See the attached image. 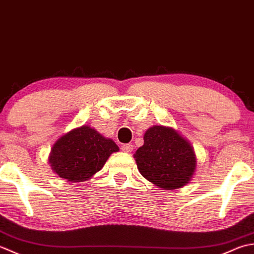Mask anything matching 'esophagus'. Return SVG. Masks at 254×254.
Masks as SVG:
<instances>
[{
  "mask_svg": "<svg viewBox=\"0 0 254 254\" xmlns=\"http://www.w3.org/2000/svg\"><path fill=\"white\" fill-rule=\"evenodd\" d=\"M132 149H133L132 144H129V143H127V144H123V146H122V150H123V151H124V152H127V153L131 152V151H132Z\"/></svg>",
  "mask_w": 254,
  "mask_h": 254,
  "instance_id": "34e87169",
  "label": "esophagus"
}]
</instances>
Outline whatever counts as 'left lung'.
<instances>
[{
    "label": "left lung",
    "mask_w": 254,
    "mask_h": 254,
    "mask_svg": "<svg viewBox=\"0 0 254 254\" xmlns=\"http://www.w3.org/2000/svg\"><path fill=\"white\" fill-rule=\"evenodd\" d=\"M142 177L162 190L185 186L195 173L192 144L172 127L154 125L143 134V144L133 154Z\"/></svg>",
    "instance_id": "8db88e82"
}]
</instances>
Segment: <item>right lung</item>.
<instances>
[{"instance_id": "1", "label": "right lung", "mask_w": 254, "mask_h": 254, "mask_svg": "<svg viewBox=\"0 0 254 254\" xmlns=\"http://www.w3.org/2000/svg\"><path fill=\"white\" fill-rule=\"evenodd\" d=\"M120 151L113 139L89 125L64 133L50 150L48 162L53 172L66 182H84L104 167L114 152Z\"/></svg>"}]
</instances>
